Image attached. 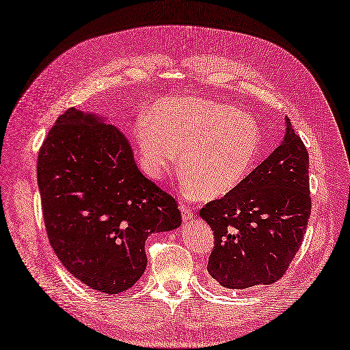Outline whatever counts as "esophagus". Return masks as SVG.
I'll return each instance as SVG.
<instances>
[{
    "label": "esophagus",
    "mask_w": 350,
    "mask_h": 350,
    "mask_svg": "<svg viewBox=\"0 0 350 350\" xmlns=\"http://www.w3.org/2000/svg\"><path fill=\"white\" fill-rule=\"evenodd\" d=\"M180 209H181V214H183V221H184V223H189V221L193 218V209L190 206V203L189 202H181Z\"/></svg>",
    "instance_id": "esophagus-1"
}]
</instances>
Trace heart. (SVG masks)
<instances>
[{
	"label": "heart",
	"mask_w": 350,
	"mask_h": 350,
	"mask_svg": "<svg viewBox=\"0 0 350 350\" xmlns=\"http://www.w3.org/2000/svg\"><path fill=\"white\" fill-rule=\"evenodd\" d=\"M141 163L160 180L176 163L185 187L203 199L234 191L257 160L262 135L255 118L233 105L202 98L167 99L135 124Z\"/></svg>",
	"instance_id": "obj_1"
}]
</instances>
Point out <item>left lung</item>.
<instances>
[{
	"label": "left lung",
	"instance_id": "left-lung-1",
	"mask_svg": "<svg viewBox=\"0 0 350 350\" xmlns=\"http://www.w3.org/2000/svg\"><path fill=\"white\" fill-rule=\"evenodd\" d=\"M309 217V154L285 117L279 147L234 191L200 209L214 230L211 278L230 289L276 282L300 248Z\"/></svg>",
	"mask_w": 350,
	"mask_h": 350
}]
</instances>
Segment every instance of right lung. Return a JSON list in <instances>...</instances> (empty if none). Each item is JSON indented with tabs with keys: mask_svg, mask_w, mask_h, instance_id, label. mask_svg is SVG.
<instances>
[{
	"mask_svg": "<svg viewBox=\"0 0 350 350\" xmlns=\"http://www.w3.org/2000/svg\"><path fill=\"white\" fill-rule=\"evenodd\" d=\"M49 242L84 285L118 294L147 267L146 241L181 226L172 196L147 180L124 133L105 117L70 108L38 154Z\"/></svg>",
	"mask_w": 350,
	"mask_h": 350,
	"instance_id": "add662e5",
	"label": "right lung"
}]
</instances>
